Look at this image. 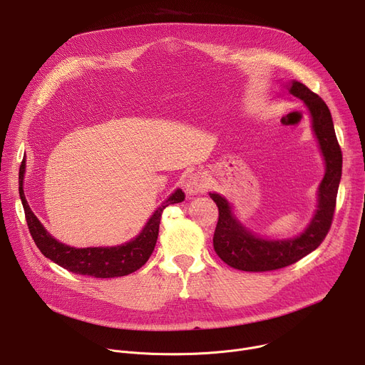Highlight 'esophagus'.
Listing matches in <instances>:
<instances>
[{
    "mask_svg": "<svg viewBox=\"0 0 365 365\" xmlns=\"http://www.w3.org/2000/svg\"><path fill=\"white\" fill-rule=\"evenodd\" d=\"M185 189L189 195H196V193H203L207 189V182L206 178L202 173H192L186 178L185 182Z\"/></svg>",
    "mask_w": 365,
    "mask_h": 365,
    "instance_id": "obj_1",
    "label": "esophagus"
}]
</instances>
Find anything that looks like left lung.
I'll list each match as a JSON object with an SVG mask.
<instances>
[{
    "label": "left lung",
    "mask_w": 365,
    "mask_h": 365,
    "mask_svg": "<svg viewBox=\"0 0 365 365\" xmlns=\"http://www.w3.org/2000/svg\"><path fill=\"white\" fill-rule=\"evenodd\" d=\"M290 93L300 98L310 113L312 127L318 137L327 163V173L319 186L318 211L303 234L293 240H263L245 231L232 217L228 202L211 193L218 206V222L214 248L224 263L242 272H272L294 264L317 250L328 235L336 206L338 186L342 175V151L336 140L331 111L325 101L306 85L293 81Z\"/></svg>",
    "instance_id": "left-lung-1"
}]
</instances>
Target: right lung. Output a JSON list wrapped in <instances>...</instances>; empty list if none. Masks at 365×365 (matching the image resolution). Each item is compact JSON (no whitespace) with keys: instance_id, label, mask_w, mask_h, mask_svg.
<instances>
[{"instance_id":"1","label":"right lung","mask_w":365,"mask_h":365,"mask_svg":"<svg viewBox=\"0 0 365 365\" xmlns=\"http://www.w3.org/2000/svg\"><path fill=\"white\" fill-rule=\"evenodd\" d=\"M24 162L20 166V197L23 200V207L26 214V222L29 231L41 251V254L61 267L82 276H91L96 279H111L127 276L140 267H143L150 258L155 242L159 237V228L162 221V214L165 207L172 203H179L185 199V193L178 189L158 211L153 214L143 232L133 241L118 245V247H95V248H73L56 241L40 224L37 217L30 210V206L23 193V175Z\"/></svg>"}]
</instances>
